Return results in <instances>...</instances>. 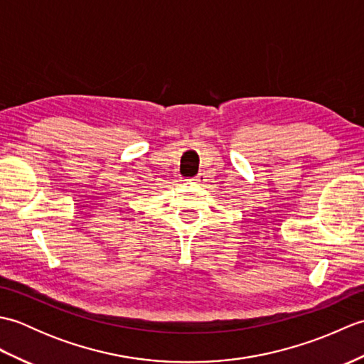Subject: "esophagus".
I'll list each match as a JSON object with an SVG mask.
<instances>
[{"mask_svg":"<svg viewBox=\"0 0 364 364\" xmlns=\"http://www.w3.org/2000/svg\"><path fill=\"white\" fill-rule=\"evenodd\" d=\"M191 181H194L196 184H203L205 181H206V176H205V173H198L197 176H194V178H192V180Z\"/></svg>","mask_w":364,"mask_h":364,"instance_id":"1","label":"esophagus"}]
</instances>
